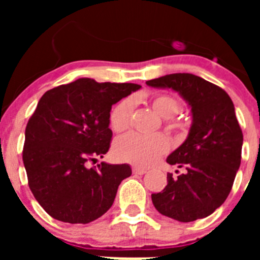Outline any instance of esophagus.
<instances>
[{
    "label": "esophagus",
    "mask_w": 260,
    "mask_h": 260,
    "mask_svg": "<svg viewBox=\"0 0 260 260\" xmlns=\"http://www.w3.org/2000/svg\"><path fill=\"white\" fill-rule=\"evenodd\" d=\"M133 173L138 174V176H141V174L146 173V169L141 167H133Z\"/></svg>",
    "instance_id": "esophagus-1"
}]
</instances>
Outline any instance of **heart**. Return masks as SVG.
Listing matches in <instances>:
<instances>
[{
    "instance_id": "b5f03b06",
    "label": "heart",
    "mask_w": 260,
    "mask_h": 260,
    "mask_svg": "<svg viewBox=\"0 0 260 260\" xmlns=\"http://www.w3.org/2000/svg\"><path fill=\"white\" fill-rule=\"evenodd\" d=\"M151 108L160 117L165 118L167 127L174 133L185 128L182 119L174 117L180 110L181 104L174 96L167 93H155L148 99ZM134 102L133 99H123L117 103L109 113V126L114 133L126 132L132 125ZM169 148V142L161 134L139 135L127 134L114 142L113 152L119 161L147 167L164 155Z\"/></svg>"
}]
</instances>
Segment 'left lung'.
Listing matches in <instances>:
<instances>
[{"mask_svg":"<svg viewBox=\"0 0 260 260\" xmlns=\"http://www.w3.org/2000/svg\"><path fill=\"white\" fill-rule=\"evenodd\" d=\"M146 83L177 91L192 113L189 137L167 158L168 164L183 172L168 173L164 190L151 195L153 206L161 215L181 222L207 217L228 198L241 164L243 135L233 102L219 86L189 73Z\"/></svg>","mask_w":260,"mask_h":260,"instance_id":"8db88e82","label":"left lung"}]
</instances>
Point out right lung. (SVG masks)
<instances>
[{"label": "right lung", "instance_id": "add662e5", "mask_svg": "<svg viewBox=\"0 0 260 260\" xmlns=\"http://www.w3.org/2000/svg\"><path fill=\"white\" fill-rule=\"evenodd\" d=\"M139 88L80 78L41 96L26 126L23 164L32 194L53 219L87 224L112 207L132 168L87 164L109 150L112 105Z\"/></svg>", "mask_w": 260, "mask_h": 260}]
</instances>
